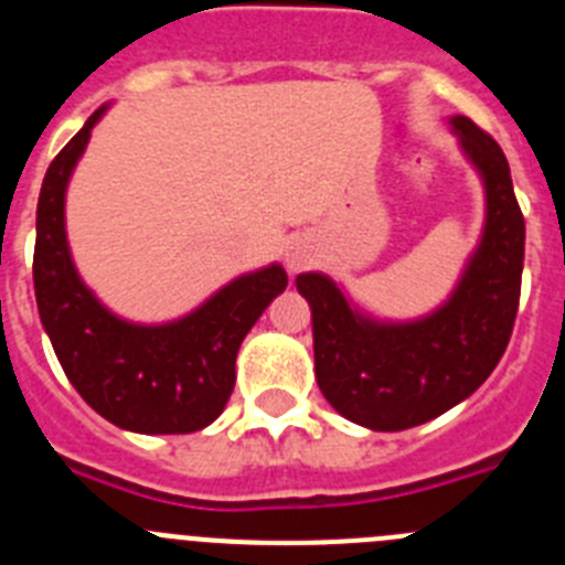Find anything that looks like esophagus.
Returning <instances> with one entry per match:
<instances>
[{
	"mask_svg": "<svg viewBox=\"0 0 565 565\" xmlns=\"http://www.w3.org/2000/svg\"><path fill=\"white\" fill-rule=\"evenodd\" d=\"M308 263V248L302 239H288L286 246V266L291 268V271H297V268H302Z\"/></svg>",
	"mask_w": 565,
	"mask_h": 565,
	"instance_id": "esophagus-1",
	"label": "esophagus"
}]
</instances>
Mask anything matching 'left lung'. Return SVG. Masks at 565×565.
Masks as SVG:
<instances>
[{
    "label": "left lung",
    "instance_id": "obj_1",
    "mask_svg": "<svg viewBox=\"0 0 565 565\" xmlns=\"http://www.w3.org/2000/svg\"><path fill=\"white\" fill-rule=\"evenodd\" d=\"M452 127L487 186V226L450 302L418 322L384 326L353 311L322 274L297 277L311 306L319 391L333 411L371 430H407L472 396L515 326L526 226L507 154L463 115Z\"/></svg>",
    "mask_w": 565,
    "mask_h": 565
}]
</instances>
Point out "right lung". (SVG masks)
Masks as SVG:
<instances>
[{
    "instance_id": "obj_1",
    "label": "right lung",
    "mask_w": 565,
    "mask_h": 565,
    "mask_svg": "<svg viewBox=\"0 0 565 565\" xmlns=\"http://www.w3.org/2000/svg\"><path fill=\"white\" fill-rule=\"evenodd\" d=\"M104 107L70 138L44 174L36 209L33 286L42 326L70 384L115 427L147 436L203 430L234 391L239 342L277 294L282 266L228 282L189 317L169 326H132L78 279L64 234V192Z\"/></svg>"
}]
</instances>
